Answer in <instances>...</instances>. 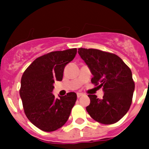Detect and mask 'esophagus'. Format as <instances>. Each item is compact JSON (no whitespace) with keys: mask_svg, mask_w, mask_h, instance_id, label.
Instances as JSON below:
<instances>
[{"mask_svg":"<svg viewBox=\"0 0 149 149\" xmlns=\"http://www.w3.org/2000/svg\"><path fill=\"white\" fill-rule=\"evenodd\" d=\"M83 95H84V94H81V93H79V92L77 93V97H78V98H80V97H82Z\"/></svg>","mask_w":149,"mask_h":149,"instance_id":"esophagus-1","label":"esophagus"}]
</instances>
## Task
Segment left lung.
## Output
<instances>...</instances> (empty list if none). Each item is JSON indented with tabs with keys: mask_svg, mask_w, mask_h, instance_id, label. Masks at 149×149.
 Returning a JSON list of instances; mask_svg holds the SVG:
<instances>
[{
	"mask_svg": "<svg viewBox=\"0 0 149 149\" xmlns=\"http://www.w3.org/2000/svg\"><path fill=\"white\" fill-rule=\"evenodd\" d=\"M78 52L92 73L91 83L102 87L104 92L102 100L88 94L90 104L86 111L102 124L117 123L127 113L132 103L135 83L131 70L114 53L81 47Z\"/></svg>",
	"mask_w": 149,
	"mask_h": 149,
	"instance_id": "8db88e82",
	"label": "left lung"
}]
</instances>
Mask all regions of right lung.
<instances>
[{
  "label": "right lung",
  "mask_w": 149,
  "mask_h": 149,
  "mask_svg": "<svg viewBox=\"0 0 149 149\" xmlns=\"http://www.w3.org/2000/svg\"><path fill=\"white\" fill-rule=\"evenodd\" d=\"M76 48L47 53L34 60L21 79L19 94L26 118L45 132L61 128L67 122L77 96L69 92L60 99L52 94L53 83L63 79L65 66L72 61Z\"/></svg>",
  "instance_id": "add662e5"
}]
</instances>
